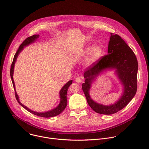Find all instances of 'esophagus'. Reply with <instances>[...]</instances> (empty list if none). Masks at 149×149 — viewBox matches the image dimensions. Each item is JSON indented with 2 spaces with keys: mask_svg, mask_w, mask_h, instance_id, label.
<instances>
[{
  "mask_svg": "<svg viewBox=\"0 0 149 149\" xmlns=\"http://www.w3.org/2000/svg\"><path fill=\"white\" fill-rule=\"evenodd\" d=\"M75 81L78 83H81L82 81V77H78L75 78Z\"/></svg>",
  "mask_w": 149,
  "mask_h": 149,
  "instance_id": "obj_1",
  "label": "esophagus"
}]
</instances>
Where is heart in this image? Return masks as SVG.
I'll list each match as a JSON object with an SVG mask.
<instances>
[{
  "mask_svg": "<svg viewBox=\"0 0 149 149\" xmlns=\"http://www.w3.org/2000/svg\"><path fill=\"white\" fill-rule=\"evenodd\" d=\"M90 52L91 53L87 60V62L90 65L95 63L100 59L102 54V49L99 45H95L94 47H93V46H89L82 51L81 52V56H86Z\"/></svg>",
  "mask_w": 149,
  "mask_h": 149,
  "instance_id": "heart-1",
  "label": "heart"
}]
</instances>
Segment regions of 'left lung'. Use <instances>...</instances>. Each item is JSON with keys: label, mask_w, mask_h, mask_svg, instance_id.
Masks as SVG:
<instances>
[{"label": "left lung", "mask_w": 149, "mask_h": 149, "mask_svg": "<svg viewBox=\"0 0 149 149\" xmlns=\"http://www.w3.org/2000/svg\"><path fill=\"white\" fill-rule=\"evenodd\" d=\"M116 69L123 86V93L114 104L105 106L98 104L90 97L89 91L91 84L104 70ZM138 62L132 49L118 35L111 33L108 54L104 55L88 67L84 72L85 82L82 88L90 107L96 113L110 115L124 109L134 97L137 91Z\"/></svg>", "instance_id": "left-lung-1"}]
</instances>
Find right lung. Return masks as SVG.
<instances>
[{"instance_id": "right-lung-1", "label": "right lung", "mask_w": 149, "mask_h": 149, "mask_svg": "<svg viewBox=\"0 0 149 149\" xmlns=\"http://www.w3.org/2000/svg\"><path fill=\"white\" fill-rule=\"evenodd\" d=\"M39 35H34L33 36H29L28 38H27L23 42L22 44H21L17 52H16L14 58H13V62L12 63L11 65V68H10V77H11V79L12 81V84L13 86V88L15 90V97L16 100L17 101V102L20 104V105H22V107L25 109L26 110H28L29 112L32 113L34 115L39 116V117H45V118H48V117H55L56 116L59 115V114H61L63 110H65V109L66 108V106L67 105V91L68 89L70 87V86L71 84H72V81L70 80L65 85L63 86V87L61 88V90L59 91V96H60V102L59 105L57 106V107L55 109H54L52 110H50L49 111L47 112H45V113H38V112H35L33 111H32L31 110L29 109L27 107H26L25 105H23L22 103H21L19 101V97L16 93V90H15V83L13 81V71H14V66H15V62L16 61V59L17 58V56L19 55V54H20V52L22 51L24 48V47L28 46V45L33 43L38 38H39Z\"/></svg>"}]
</instances>
